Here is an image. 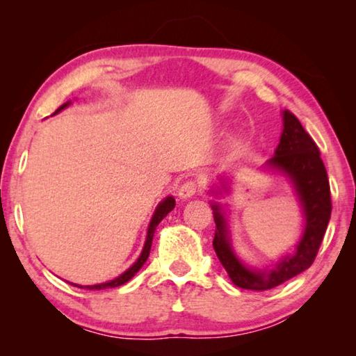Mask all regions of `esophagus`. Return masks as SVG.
Segmentation results:
<instances>
[{
    "mask_svg": "<svg viewBox=\"0 0 356 356\" xmlns=\"http://www.w3.org/2000/svg\"><path fill=\"white\" fill-rule=\"evenodd\" d=\"M197 191H200V184H197L196 180H186V182L182 184V186L179 188V197L188 200V197L195 196Z\"/></svg>",
    "mask_w": 356,
    "mask_h": 356,
    "instance_id": "34e87169",
    "label": "esophagus"
}]
</instances>
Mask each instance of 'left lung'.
<instances>
[{
	"label": "left lung",
	"mask_w": 356,
	"mask_h": 356,
	"mask_svg": "<svg viewBox=\"0 0 356 356\" xmlns=\"http://www.w3.org/2000/svg\"><path fill=\"white\" fill-rule=\"evenodd\" d=\"M281 140L268 168L286 174L291 180L305 215V231L293 254L282 257L273 268H251L232 251L227 222L218 204H212L215 218L213 248L229 278L237 287L268 291L309 268L321 248L331 215V196L327 170L314 140L306 134L291 111H282Z\"/></svg>",
	"instance_id": "1"
}]
</instances>
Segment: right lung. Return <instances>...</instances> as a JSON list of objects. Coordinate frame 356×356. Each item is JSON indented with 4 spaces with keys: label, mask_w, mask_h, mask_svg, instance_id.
Segmentation results:
<instances>
[{
    "label": "right lung",
    "mask_w": 356,
    "mask_h": 356,
    "mask_svg": "<svg viewBox=\"0 0 356 356\" xmlns=\"http://www.w3.org/2000/svg\"><path fill=\"white\" fill-rule=\"evenodd\" d=\"M70 102H67V104H64L63 106H59L58 110L55 111L59 113L61 110H64L65 106H69ZM174 206H176V201H174L172 196H168L165 201H161L159 204V207L155 209V213L152 216V220H150V225L147 227V237H146V243H144V248L141 251L140 257H138V261L131 265V267L127 270V272H124L120 276H118L116 280L113 281H108V282H102V284H95V286H78V284H72V286H76L80 289H89V291H102V289H111V287H118V286H122L125 284V282L130 281L134 276L138 273V270H140L144 262L147 261L149 257V252H150V246H152V238H154V232L156 226H159V222L165 218V216L171 212V210L174 209Z\"/></svg>",
    "instance_id": "add662e5"
}]
</instances>
